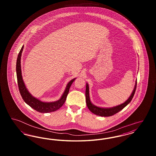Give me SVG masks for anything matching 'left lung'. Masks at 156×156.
<instances>
[{
    "instance_id": "8db88e82",
    "label": "left lung",
    "mask_w": 156,
    "mask_h": 156,
    "mask_svg": "<svg viewBox=\"0 0 156 156\" xmlns=\"http://www.w3.org/2000/svg\"><path fill=\"white\" fill-rule=\"evenodd\" d=\"M136 87H137V80L136 81L135 87H134V88L132 92V94H131L130 97L129 98V99L123 104H120L118 106L111 108H102L96 106L91 103V102L90 101V98H89V86H88V84L87 83L86 90H85V97H86V102H87V106L90 111L92 112L93 113L97 115L98 116H104V117H108V116H112V115L117 113L119 111H120L121 110H122L126 106H127L130 102V101L133 99V97L134 95Z\"/></svg>"
}]
</instances>
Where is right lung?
Returning a JSON list of instances; mask_svg holds the SVG:
<instances>
[{
    "mask_svg": "<svg viewBox=\"0 0 156 156\" xmlns=\"http://www.w3.org/2000/svg\"><path fill=\"white\" fill-rule=\"evenodd\" d=\"M23 47L24 46L23 45L17 58L16 74L19 89L24 101L27 105H29L33 109L40 113H49L59 109L65 103L67 99V95L69 92V88L73 82L74 81L75 78L69 82V83L67 84L66 89L65 90L64 94H62L61 98L57 101L53 102H44L40 101L39 99L36 98H34L27 90L23 80L20 59L22 56V52L23 50Z\"/></svg>",
    "mask_w": 156,
    "mask_h": 156,
    "instance_id": "add662e5",
    "label": "right lung"
}]
</instances>
